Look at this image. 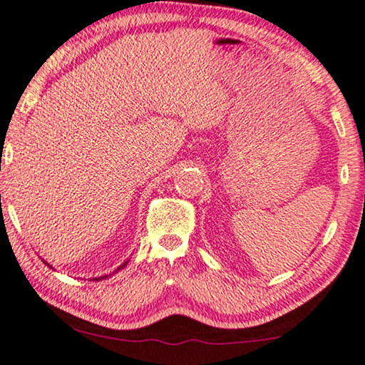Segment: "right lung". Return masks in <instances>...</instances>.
<instances>
[{"instance_id":"add662e5","label":"right lung","mask_w":365,"mask_h":365,"mask_svg":"<svg viewBox=\"0 0 365 365\" xmlns=\"http://www.w3.org/2000/svg\"><path fill=\"white\" fill-rule=\"evenodd\" d=\"M44 263H46V261H44ZM127 263H129V261H125L124 264H120L119 268H117V271H119V269H124L125 266H127ZM46 264H48V263H46ZM48 266H49V264H48ZM49 268H51V266H49ZM106 278H107V276H101V278H94V279H92V281H101V279H106Z\"/></svg>"}]
</instances>
